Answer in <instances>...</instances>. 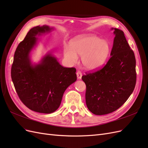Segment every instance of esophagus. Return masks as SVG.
Wrapping results in <instances>:
<instances>
[{"label":"esophagus","mask_w":148,"mask_h":148,"mask_svg":"<svg viewBox=\"0 0 148 148\" xmlns=\"http://www.w3.org/2000/svg\"><path fill=\"white\" fill-rule=\"evenodd\" d=\"M77 75L78 79H80L82 78V73L80 71H78L77 72Z\"/></svg>","instance_id":"esophagus-1"}]
</instances>
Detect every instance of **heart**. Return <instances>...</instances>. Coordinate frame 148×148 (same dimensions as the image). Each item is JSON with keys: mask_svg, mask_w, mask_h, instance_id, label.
Returning <instances> with one entry per match:
<instances>
[{"mask_svg": "<svg viewBox=\"0 0 148 148\" xmlns=\"http://www.w3.org/2000/svg\"><path fill=\"white\" fill-rule=\"evenodd\" d=\"M110 51L109 43L95 35L80 36L73 40L71 47L65 46L64 56L70 64L77 63L82 57L84 68L89 71L97 70L105 64Z\"/></svg>", "mask_w": 148, "mask_h": 148, "instance_id": "1", "label": "heart"}]
</instances>
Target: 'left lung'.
I'll list each match as a JSON object with an SVG mask.
<instances>
[{"mask_svg":"<svg viewBox=\"0 0 148 148\" xmlns=\"http://www.w3.org/2000/svg\"><path fill=\"white\" fill-rule=\"evenodd\" d=\"M114 29L115 36L110 58L106 65L95 72L86 73L85 98L89 111L95 115L108 114L127 101L135 87L136 59L123 31Z\"/></svg>","mask_w":148,"mask_h":148,"instance_id":"8db88e82","label":"left lung"}]
</instances>
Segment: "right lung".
Masks as SVG:
<instances>
[{
    "label": "right lung",
    "instance_id": "right-lung-1",
    "mask_svg": "<svg viewBox=\"0 0 148 148\" xmlns=\"http://www.w3.org/2000/svg\"><path fill=\"white\" fill-rule=\"evenodd\" d=\"M52 29L46 25L31 28L16 49L11 69L12 82L21 102L31 110L43 114L59 108L66 89L77 80L76 69L62 66L51 53L39 64H31L29 53L37 43L36 36Z\"/></svg>",
    "mask_w": 148,
    "mask_h": 148
}]
</instances>
